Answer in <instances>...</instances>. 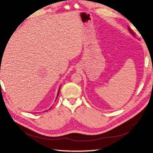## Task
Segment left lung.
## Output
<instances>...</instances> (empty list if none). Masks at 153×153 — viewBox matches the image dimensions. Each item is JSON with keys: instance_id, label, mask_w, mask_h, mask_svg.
<instances>
[{"instance_id": "left-lung-1", "label": "left lung", "mask_w": 153, "mask_h": 153, "mask_svg": "<svg viewBox=\"0 0 153 153\" xmlns=\"http://www.w3.org/2000/svg\"><path fill=\"white\" fill-rule=\"evenodd\" d=\"M128 30H129V32H130V34H131L133 36H134V33H133V32L131 30V29L130 28H129V27H128Z\"/></svg>"}]
</instances>
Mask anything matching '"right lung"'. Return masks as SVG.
I'll use <instances>...</instances> for the list:
<instances>
[{
	"mask_svg": "<svg viewBox=\"0 0 153 153\" xmlns=\"http://www.w3.org/2000/svg\"><path fill=\"white\" fill-rule=\"evenodd\" d=\"M60 87H61V86H60L59 87V91H58V92H57V97H56V100H57V97H58V96H59V91H60ZM51 108H52V107H51ZM48 110H45V111H47Z\"/></svg>",
	"mask_w": 153,
	"mask_h": 153,
	"instance_id": "right-lung-1",
	"label": "right lung"
}]
</instances>
